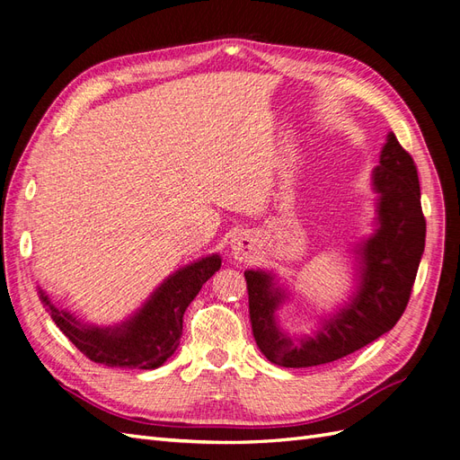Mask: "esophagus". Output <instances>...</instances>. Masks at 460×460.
Wrapping results in <instances>:
<instances>
[{
	"mask_svg": "<svg viewBox=\"0 0 460 460\" xmlns=\"http://www.w3.org/2000/svg\"><path fill=\"white\" fill-rule=\"evenodd\" d=\"M232 252H234L235 259H247L249 252H252V240H249L247 234L234 235V240H232Z\"/></svg>",
	"mask_w": 460,
	"mask_h": 460,
	"instance_id": "1",
	"label": "esophagus"
}]
</instances>
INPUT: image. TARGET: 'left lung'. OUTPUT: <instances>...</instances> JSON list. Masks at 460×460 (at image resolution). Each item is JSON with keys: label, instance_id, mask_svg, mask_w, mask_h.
I'll return each mask as SVG.
<instances>
[{"label": "left lung", "instance_id": "left-lung-1", "mask_svg": "<svg viewBox=\"0 0 460 460\" xmlns=\"http://www.w3.org/2000/svg\"><path fill=\"white\" fill-rule=\"evenodd\" d=\"M370 186L372 232L349 249L355 288L343 305L316 320L313 333L296 336L282 328L278 313L294 296L280 276L262 269L243 272L253 336L270 363L286 368L332 363L384 336L405 311L424 253L426 220L419 172L394 132L385 137Z\"/></svg>", "mask_w": 460, "mask_h": 460}]
</instances>
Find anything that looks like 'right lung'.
<instances>
[{"mask_svg":"<svg viewBox=\"0 0 460 460\" xmlns=\"http://www.w3.org/2000/svg\"><path fill=\"white\" fill-rule=\"evenodd\" d=\"M220 255L211 253L184 264L151 291L142 307L109 326L84 323L75 313L58 307L40 286L38 296L53 323L93 363L151 370L164 365L178 349L188 305L220 269Z\"/></svg>","mask_w":460,"mask_h":460,"instance_id":"add662e5","label":"right lung"}]
</instances>
